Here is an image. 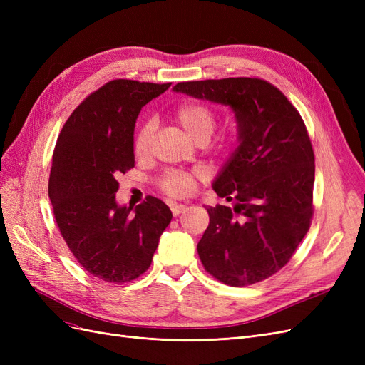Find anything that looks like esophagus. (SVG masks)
I'll return each instance as SVG.
<instances>
[{
  "label": "esophagus",
  "instance_id": "obj_1",
  "mask_svg": "<svg viewBox=\"0 0 365 365\" xmlns=\"http://www.w3.org/2000/svg\"><path fill=\"white\" fill-rule=\"evenodd\" d=\"M172 213H173V216H178V215H181L182 212H185V208H187V205H184V204H172Z\"/></svg>",
  "mask_w": 365,
  "mask_h": 365
}]
</instances>
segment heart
Here are the masks:
<instances>
[{"label": "heart", "instance_id": "heart-1", "mask_svg": "<svg viewBox=\"0 0 365 365\" xmlns=\"http://www.w3.org/2000/svg\"><path fill=\"white\" fill-rule=\"evenodd\" d=\"M176 123L196 143H207L212 137L216 126V115L212 108L201 102H185L176 108L175 111ZM153 123L146 121L140 126L134 138V153L137 158H146L150 152ZM197 175L184 170H170L163 175L160 185L164 193L175 197H182L190 195L196 187Z\"/></svg>", "mask_w": 365, "mask_h": 365}]
</instances>
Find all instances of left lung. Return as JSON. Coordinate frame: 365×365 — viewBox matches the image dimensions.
Masks as SVG:
<instances>
[{
    "label": "left lung",
    "instance_id": "left-lung-1",
    "mask_svg": "<svg viewBox=\"0 0 365 365\" xmlns=\"http://www.w3.org/2000/svg\"><path fill=\"white\" fill-rule=\"evenodd\" d=\"M173 91L233 109L239 146L213 181L233 207H207L197 244L204 268L230 286H248L282 269L314 213L315 158L306 126L274 85L251 77L180 82Z\"/></svg>",
    "mask_w": 365,
    "mask_h": 365
}]
</instances>
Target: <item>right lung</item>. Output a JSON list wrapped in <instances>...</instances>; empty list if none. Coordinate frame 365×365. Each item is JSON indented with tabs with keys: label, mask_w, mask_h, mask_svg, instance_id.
I'll use <instances>...</instances> for the list:
<instances>
[{
	"label": "right lung",
	"mask_w": 365,
	"mask_h": 365,
	"mask_svg": "<svg viewBox=\"0 0 365 365\" xmlns=\"http://www.w3.org/2000/svg\"><path fill=\"white\" fill-rule=\"evenodd\" d=\"M170 83L117 79L77 106L63 125L48 181L54 217L73 256L94 277L128 283L149 267L172 212L158 197L118 205V175L135 165L141 108Z\"/></svg>",
	"instance_id": "right-lung-1"
}]
</instances>
